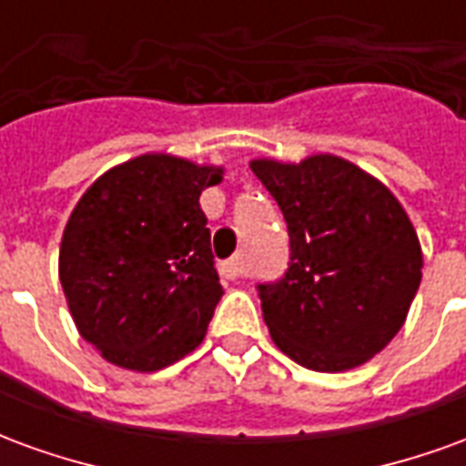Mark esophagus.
Returning <instances> with one entry per match:
<instances>
[{"instance_id": "1", "label": "esophagus", "mask_w": 466, "mask_h": 466, "mask_svg": "<svg viewBox=\"0 0 466 466\" xmlns=\"http://www.w3.org/2000/svg\"><path fill=\"white\" fill-rule=\"evenodd\" d=\"M222 274L227 277V279H239V277H244V262L242 257H234V259H227V262H222Z\"/></svg>"}]
</instances>
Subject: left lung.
Returning <instances> with one entry per match:
<instances>
[{"mask_svg": "<svg viewBox=\"0 0 466 466\" xmlns=\"http://www.w3.org/2000/svg\"><path fill=\"white\" fill-rule=\"evenodd\" d=\"M249 167L289 232V269L259 284L274 344L307 370L360 367L394 339L420 289L421 247L404 207L334 154Z\"/></svg>", "mask_w": 466, "mask_h": 466, "instance_id": "1", "label": "left lung"}]
</instances>
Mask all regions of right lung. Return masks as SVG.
<instances>
[{"instance_id": "add662e5", "label": "right lung", "mask_w": 466, "mask_h": 466, "mask_svg": "<svg viewBox=\"0 0 466 466\" xmlns=\"http://www.w3.org/2000/svg\"><path fill=\"white\" fill-rule=\"evenodd\" d=\"M222 167L172 154L116 164L76 202L59 282L86 342L122 370L157 371L199 347L222 299L199 194Z\"/></svg>"}]
</instances>
